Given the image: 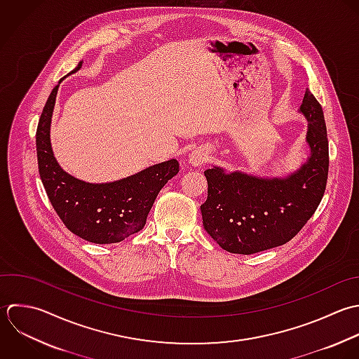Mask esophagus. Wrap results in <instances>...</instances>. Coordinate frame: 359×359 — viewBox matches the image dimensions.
<instances>
[{
	"label": "esophagus",
	"instance_id": "esophagus-1",
	"mask_svg": "<svg viewBox=\"0 0 359 359\" xmlns=\"http://www.w3.org/2000/svg\"><path fill=\"white\" fill-rule=\"evenodd\" d=\"M208 152L204 148H194L190 154H189V161L191 165L194 166H200L205 162Z\"/></svg>",
	"mask_w": 359,
	"mask_h": 359
}]
</instances>
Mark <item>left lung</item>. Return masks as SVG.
Returning <instances> with one entry per match:
<instances>
[{
	"label": "left lung",
	"mask_w": 359,
	"mask_h": 359,
	"mask_svg": "<svg viewBox=\"0 0 359 359\" xmlns=\"http://www.w3.org/2000/svg\"><path fill=\"white\" fill-rule=\"evenodd\" d=\"M308 120L311 155L285 177H260L212 166L204 172L201 205L207 233L226 252L253 255L290 242L320 204L329 175V141L320 103L306 89L299 107Z\"/></svg>",
	"instance_id": "8db88e82"
}]
</instances>
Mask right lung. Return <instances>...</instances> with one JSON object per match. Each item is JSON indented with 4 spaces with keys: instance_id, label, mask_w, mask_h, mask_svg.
Instances as JSON below:
<instances>
[{
    "instance_id": "right-lung-1",
    "label": "right lung",
    "mask_w": 359,
    "mask_h": 359,
    "mask_svg": "<svg viewBox=\"0 0 359 359\" xmlns=\"http://www.w3.org/2000/svg\"><path fill=\"white\" fill-rule=\"evenodd\" d=\"M81 67L82 61L68 75ZM60 82L44 104L36 131L41 183L57 215L72 233L99 245L121 242L144 228L158 193L177 175L179 162L169 159L109 183L83 182L62 170L50 142L51 116Z\"/></svg>"
}]
</instances>
